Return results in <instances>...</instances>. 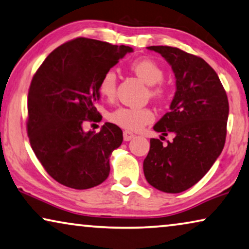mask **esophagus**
I'll return each instance as SVG.
<instances>
[{
  "instance_id": "esophagus-1",
  "label": "esophagus",
  "mask_w": 249,
  "mask_h": 249,
  "mask_svg": "<svg viewBox=\"0 0 249 249\" xmlns=\"http://www.w3.org/2000/svg\"><path fill=\"white\" fill-rule=\"evenodd\" d=\"M123 136H124V141H126V142H127V141H131L135 135L133 134L131 131H124L123 132Z\"/></svg>"
}]
</instances>
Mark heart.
Returning a JSON list of instances; mask_svg holds the SVG:
<instances>
[{
  "label": "heart",
  "mask_w": 249,
  "mask_h": 249,
  "mask_svg": "<svg viewBox=\"0 0 249 249\" xmlns=\"http://www.w3.org/2000/svg\"><path fill=\"white\" fill-rule=\"evenodd\" d=\"M132 71H134L141 79L151 85L150 95L154 98H161L165 94V87L162 80L164 78V70L162 67L150 58L136 59L129 65ZM117 76L113 69L106 70L103 73L98 83V91L103 97L107 99L114 98L116 94ZM154 120V113L151 108L143 107L121 106L109 114V121L129 131H139L144 126L150 124Z\"/></svg>",
  "instance_id": "1"
}]
</instances>
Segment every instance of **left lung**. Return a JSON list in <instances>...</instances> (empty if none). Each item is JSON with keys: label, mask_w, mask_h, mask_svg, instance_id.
I'll list each match as a JSON object with an SVG mask.
<instances>
[{"label": "left lung", "mask_w": 249, "mask_h": 249, "mask_svg": "<svg viewBox=\"0 0 249 249\" xmlns=\"http://www.w3.org/2000/svg\"><path fill=\"white\" fill-rule=\"evenodd\" d=\"M147 49L171 66L177 90L171 110L153 127L164 136L173 133L174 139L168 145L151 139L144 176L158 190L179 194L201 180L220 155L227 134L228 98L217 72L202 58L174 47Z\"/></svg>", "instance_id": "obj_1"}]
</instances>
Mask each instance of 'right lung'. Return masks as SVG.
<instances>
[{"label": "right lung", "mask_w": 249, "mask_h": 249, "mask_svg": "<svg viewBox=\"0 0 249 249\" xmlns=\"http://www.w3.org/2000/svg\"><path fill=\"white\" fill-rule=\"evenodd\" d=\"M133 49L99 40L77 38L51 53L32 78L28 95V136L48 174L68 188L84 190L109 174V157L123 142L117 125L105 123L99 133L84 132L83 123L101 114L103 73Z\"/></svg>", "instance_id": "right-lung-1"}]
</instances>
